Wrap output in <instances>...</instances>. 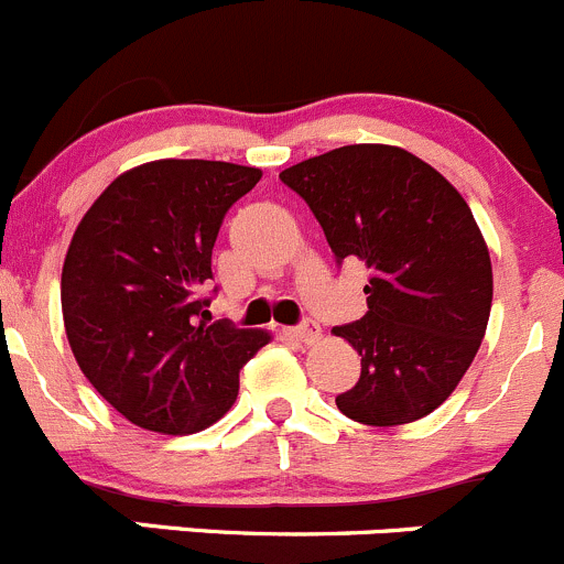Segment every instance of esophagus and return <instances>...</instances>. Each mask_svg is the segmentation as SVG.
<instances>
[{
    "label": "esophagus",
    "mask_w": 564,
    "mask_h": 564,
    "mask_svg": "<svg viewBox=\"0 0 564 564\" xmlns=\"http://www.w3.org/2000/svg\"><path fill=\"white\" fill-rule=\"evenodd\" d=\"M290 334H293V337L299 339V343L312 345V343H317V339H321V326H317L315 321H304V323H301V326L290 328Z\"/></svg>",
    "instance_id": "1"
}]
</instances>
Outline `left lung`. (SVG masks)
Returning a JSON list of instances; mask_svg holds the SVG:
<instances>
[{"label":"left lung","mask_w":564,"mask_h":564,"mask_svg":"<svg viewBox=\"0 0 564 564\" xmlns=\"http://www.w3.org/2000/svg\"><path fill=\"white\" fill-rule=\"evenodd\" d=\"M337 263L361 260L367 312L332 328L361 356L337 409L392 427L436 411L477 356L494 301L485 238L458 188L394 144H345L280 172Z\"/></svg>","instance_id":"1"}]
</instances>
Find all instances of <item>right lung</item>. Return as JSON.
<instances>
[{"instance_id": "obj_1", "label": "right lung", "mask_w": 564, "mask_h": 564, "mask_svg": "<svg viewBox=\"0 0 564 564\" xmlns=\"http://www.w3.org/2000/svg\"><path fill=\"white\" fill-rule=\"evenodd\" d=\"M260 177L227 161H150L115 177L76 227L59 288L70 350L144 431L186 436L219 422L241 367L269 345V332L199 321L221 221Z\"/></svg>"}]
</instances>
